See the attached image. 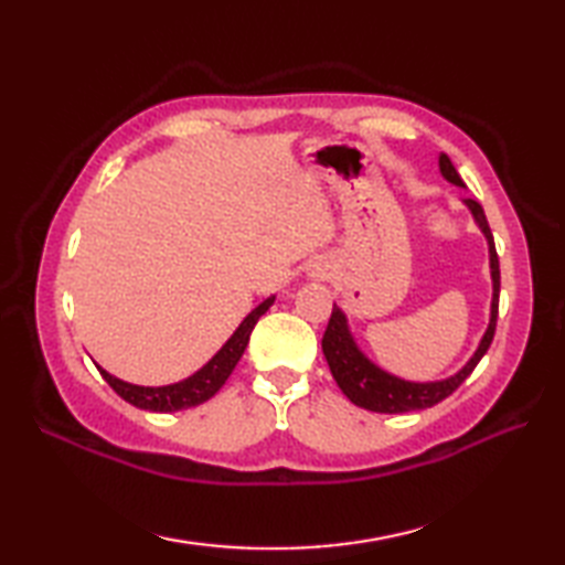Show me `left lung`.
Wrapping results in <instances>:
<instances>
[{
    "mask_svg": "<svg viewBox=\"0 0 565 565\" xmlns=\"http://www.w3.org/2000/svg\"><path fill=\"white\" fill-rule=\"evenodd\" d=\"M439 172L447 182L463 186L459 172L451 164L447 154H439ZM463 203L471 211L473 221L481 227V233L488 239V252H490V276H493V301H490V322L488 330L483 332L481 344L473 352V356L468 359L466 366L461 371H456L454 376L441 379V381H427V383H417V381H405L388 374L381 366H376L371 359L359 350L350 326H347V316L342 310L334 306L332 316L328 322V330L322 334V354L328 359V366L332 371V379L338 381V386L342 393L350 398L354 405L364 407V411L371 413H411V411H425V407H431L441 403L444 398L461 386V383L471 376V371L481 362L483 354L488 352L490 342H493L495 334V322H498V298H500V262H498V252L493 243V233H490V225L486 221V213L481 209V203L473 199H463Z\"/></svg>",
    "mask_w": 565,
    "mask_h": 565,
    "instance_id": "1",
    "label": "left lung"
}]
</instances>
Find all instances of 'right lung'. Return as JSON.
<instances>
[{
  "instance_id": "right-lung-1",
  "label": "right lung",
  "mask_w": 565,
  "mask_h": 565,
  "mask_svg": "<svg viewBox=\"0 0 565 565\" xmlns=\"http://www.w3.org/2000/svg\"><path fill=\"white\" fill-rule=\"evenodd\" d=\"M274 303V296H269L267 301H262L252 313L239 322V328L231 334L218 352L213 354V359L209 364H203L194 376H189L179 383H170V386H136V383H128L111 376L109 371L99 369V374L104 376V381L121 395V398L130 405L140 407V411H152V413H174V411H184V407H194L206 403L209 398H213L215 393L221 391L223 383L227 381V376L233 374L235 364L243 356L245 347L249 342V334L255 330L257 320L267 313Z\"/></svg>"
}]
</instances>
